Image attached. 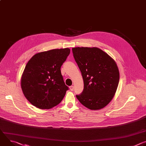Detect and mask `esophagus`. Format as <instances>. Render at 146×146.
Returning a JSON list of instances; mask_svg holds the SVG:
<instances>
[{"instance_id": "esophagus-1", "label": "esophagus", "mask_w": 146, "mask_h": 146, "mask_svg": "<svg viewBox=\"0 0 146 146\" xmlns=\"http://www.w3.org/2000/svg\"><path fill=\"white\" fill-rule=\"evenodd\" d=\"M69 88H70V90L71 91H73V90H74V86H70Z\"/></svg>"}]
</instances>
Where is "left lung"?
Listing matches in <instances>:
<instances>
[{"mask_svg": "<svg viewBox=\"0 0 146 146\" xmlns=\"http://www.w3.org/2000/svg\"><path fill=\"white\" fill-rule=\"evenodd\" d=\"M72 52L84 81V90L76 98L90 110L105 107L114 97L119 83L115 62L96 47H74Z\"/></svg>", "mask_w": 146, "mask_h": 146, "instance_id": "left-lung-1", "label": "left lung"}]
</instances>
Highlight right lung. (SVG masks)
<instances>
[{
	"instance_id": "add662e5",
	"label": "right lung",
	"mask_w": 146,
	"mask_h": 146,
	"mask_svg": "<svg viewBox=\"0 0 146 146\" xmlns=\"http://www.w3.org/2000/svg\"><path fill=\"white\" fill-rule=\"evenodd\" d=\"M70 52L68 48L41 52L28 62L21 85L24 96L32 105L49 109L63 99L69 87L65 84L60 67Z\"/></svg>"
}]
</instances>
